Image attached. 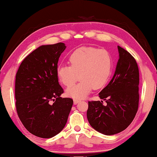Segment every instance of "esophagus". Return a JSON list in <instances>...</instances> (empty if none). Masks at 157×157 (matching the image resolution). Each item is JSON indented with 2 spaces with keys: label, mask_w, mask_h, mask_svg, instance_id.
I'll list each match as a JSON object with an SVG mask.
<instances>
[{
  "label": "esophagus",
  "mask_w": 157,
  "mask_h": 157,
  "mask_svg": "<svg viewBox=\"0 0 157 157\" xmlns=\"http://www.w3.org/2000/svg\"><path fill=\"white\" fill-rule=\"evenodd\" d=\"M81 101V100L79 99H74V104H77L78 103H79Z\"/></svg>",
  "instance_id": "34e87169"
}]
</instances>
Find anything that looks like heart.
Instances as JSON below:
<instances>
[{
	"mask_svg": "<svg viewBox=\"0 0 157 157\" xmlns=\"http://www.w3.org/2000/svg\"><path fill=\"white\" fill-rule=\"evenodd\" d=\"M70 65H59L56 74L65 86L74 84L80 76L78 83L69 87L66 93L75 99L86 97L93 88L101 89L108 83L112 70V58L108 51L92 47H81L69 57Z\"/></svg>",
	"mask_w": 157,
	"mask_h": 157,
	"instance_id": "obj_1",
	"label": "heart"
}]
</instances>
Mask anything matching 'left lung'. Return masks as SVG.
Instances as JSON below:
<instances>
[{
	"label": "left lung",
	"instance_id": "obj_1",
	"mask_svg": "<svg viewBox=\"0 0 157 157\" xmlns=\"http://www.w3.org/2000/svg\"><path fill=\"white\" fill-rule=\"evenodd\" d=\"M119 59L108 86L99 93L101 99L89 101L87 118L92 127L101 134L113 135L125 130L138 110L139 71L134 58L118 46Z\"/></svg>",
	"mask_w": 157,
	"mask_h": 157
}]
</instances>
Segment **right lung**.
Masks as SVG:
<instances>
[{
	"instance_id": "obj_1",
	"label": "right lung",
	"mask_w": 157,
	"mask_h": 157,
	"mask_svg": "<svg viewBox=\"0 0 157 157\" xmlns=\"http://www.w3.org/2000/svg\"><path fill=\"white\" fill-rule=\"evenodd\" d=\"M66 48L63 43L41 45L22 61L16 75L18 116L30 133L52 138L67 123L73 100L60 96L63 90L56 74L58 61Z\"/></svg>"
}]
</instances>
